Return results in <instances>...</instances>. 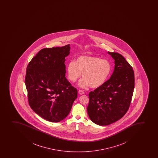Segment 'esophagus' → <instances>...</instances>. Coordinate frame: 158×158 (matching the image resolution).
Segmentation results:
<instances>
[{"label":"esophagus","mask_w":158,"mask_h":158,"mask_svg":"<svg viewBox=\"0 0 158 158\" xmlns=\"http://www.w3.org/2000/svg\"><path fill=\"white\" fill-rule=\"evenodd\" d=\"M78 93H79L80 95L84 94V92L83 90H81V89H80V90L78 91Z\"/></svg>","instance_id":"obj_1"}]
</instances>
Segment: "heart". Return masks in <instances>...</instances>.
I'll return each instance as SVG.
<instances>
[{
  "label": "heart",
  "instance_id": "1",
  "mask_svg": "<svg viewBox=\"0 0 158 158\" xmlns=\"http://www.w3.org/2000/svg\"><path fill=\"white\" fill-rule=\"evenodd\" d=\"M111 71L112 65L109 60L92 56L78 57L76 62L71 60L67 66V76L71 82H76L83 73L84 78L78 83L82 88L90 85L96 89L103 85Z\"/></svg>",
  "mask_w": 158,
  "mask_h": 158
}]
</instances>
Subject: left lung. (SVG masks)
<instances>
[{
  "mask_svg": "<svg viewBox=\"0 0 158 158\" xmlns=\"http://www.w3.org/2000/svg\"><path fill=\"white\" fill-rule=\"evenodd\" d=\"M108 53L115 60L114 72L103 85L89 94L87 113L99 125H109L121 118L129 110L134 91L132 66L120 54Z\"/></svg>",
  "mask_w": 158,
  "mask_h": 158,
  "instance_id": "left-lung-1",
  "label": "left lung"
}]
</instances>
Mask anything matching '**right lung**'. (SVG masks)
I'll return each instance as SVG.
<instances>
[{"instance_id": "right-lung-1", "label": "right lung", "mask_w": 158, "mask_h": 158, "mask_svg": "<svg viewBox=\"0 0 158 158\" xmlns=\"http://www.w3.org/2000/svg\"><path fill=\"white\" fill-rule=\"evenodd\" d=\"M69 45L45 48L28 64L25 76L28 103L44 119L58 122L69 114L77 90L65 77Z\"/></svg>"}]
</instances>
